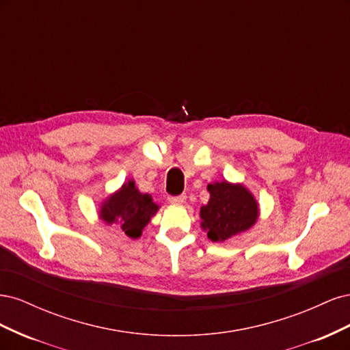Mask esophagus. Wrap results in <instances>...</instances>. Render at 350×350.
<instances>
[{"label":"esophagus","instance_id":"esophagus-1","mask_svg":"<svg viewBox=\"0 0 350 350\" xmlns=\"http://www.w3.org/2000/svg\"><path fill=\"white\" fill-rule=\"evenodd\" d=\"M187 200V196L185 194H181V196H175V197H169V201H171L172 204H184Z\"/></svg>","mask_w":350,"mask_h":350}]
</instances>
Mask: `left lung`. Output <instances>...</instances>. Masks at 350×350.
<instances>
[{"instance_id": "8db88e82", "label": "left lung", "mask_w": 350, "mask_h": 350, "mask_svg": "<svg viewBox=\"0 0 350 350\" xmlns=\"http://www.w3.org/2000/svg\"><path fill=\"white\" fill-rule=\"evenodd\" d=\"M210 198L201 206V228L213 242H224L256 225L260 208L256 197L242 184L228 181L207 185Z\"/></svg>"}]
</instances>
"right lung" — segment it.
Segmentation results:
<instances>
[{"mask_svg": "<svg viewBox=\"0 0 350 350\" xmlns=\"http://www.w3.org/2000/svg\"><path fill=\"white\" fill-rule=\"evenodd\" d=\"M157 210L152 196L140 193L131 179L102 201L99 217L107 225H120L126 237L137 239Z\"/></svg>", "mask_w": 350, "mask_h": 350, "instance_id": "add662e5", "label": "right lung"}]
</instances>
